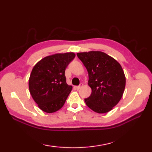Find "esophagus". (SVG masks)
<instances>
[{
  "label": "esophagus",
  "instance_id": "34e87169",
  "mask_svg": "<svg viewBox=\"0 0 152 152\" xmlns=\"http://www.w3.org/2000/svg\"><path fill=\"white\" fill-rule=\"evenodd\" d=\"M82 86H83V84H82V83H80V84L79 86H76V88L77 89H79L81 88Z\"/></svg>",
  "mask_w": 152,
  "mask_h": 152
}]
</instances>
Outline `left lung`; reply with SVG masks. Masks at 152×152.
I'll list each match as a JSON object with an SVG mask.
<instances>
[{"instance_id": "1", "label": "left lung", "mask_w": 152, "mask_h": 152, "mask_svg": "<svg viewBox=\"0 0 152 152\" xmlns=\"http://www.w3.org/2000/svg\"><path fill=\"white\" fill-rule=\"evenodd\" d=\"M88 72L91 94L85 99L88 107L99 114L108 112L124 94L125 76L117 61L102 51L77 53Z\"/></svg>"}]
</instances>
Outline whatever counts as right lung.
Wrapping results in <instances>:
<instances>
[{
  "label": "right lung",
  "mask_w": 152,
  "mask_h": 152,
  "mask_svg": "<svg viewBox=\"0 0 152 152\" xmlns=\"http://www.w3.org/2000/svg\"><path fill=\"white\" fill-rule=\"evenodd\" d=\"M75 54L56 53L35 64L28 80L30 93L42 110L53 113L63 107L72 87L66 82L64 72Z\"/></svg>",
  "instance_id": "add662e5"
}]
</instances>
